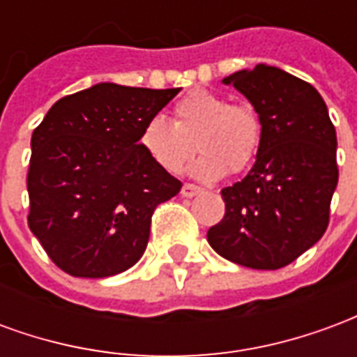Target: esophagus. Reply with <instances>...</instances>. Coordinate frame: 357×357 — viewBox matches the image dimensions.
Returning <instances> with one entry per match:
<instances>
[{
    "label": "esophagus",
    "mask_w": 357,
    "mask_h": 357,
    "mask_svg": "<svg viewBox=\"0 0 357 357\" xmlns=\"http://www.w3.org/2000/svg\"><path fill=\"white\" fill-rule=\"evenodd\" d=\"M201 191H202L201 187L193 185V183H185V185L181 187V197H185V199H191V197L199 195Z\"/></svg>",
    "instance_id": "34e87169"
}]
</instances>
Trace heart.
<instances>
[{"label":"heart","instance_id":"obj_1","mask_svg":"<svg viewBox=\"0 0 357 357\" xmlns=\"http://www.w3.org/2000/svg\"><path fill=\"white\" fill-rule=\"evenodd\" d=\"M262 143V122L252 105L229 102L227 97L195 89L174 107V124L160 116L149 120L141 132V147L160 168L176 174L193 156L189 174L216 181L247 170Z\"/></svg>","mask_w":357,"mask_h":357}]
</instances>
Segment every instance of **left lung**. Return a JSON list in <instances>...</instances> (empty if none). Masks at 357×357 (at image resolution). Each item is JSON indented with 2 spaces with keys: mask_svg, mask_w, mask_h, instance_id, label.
<instances>
[{
  "mask_svg": "<svg viewBox=\"0 0 357 357\" xmlns=\"http://www.w3.org/2000/svg\"><path fill=\"white\" fill-rule=\"evenodd\" d=\"M262 122L247 178L222 189L225 216L206 233L229 262L279 269L321 239L337 189V132L317 89L277 66L256 65L224 78Z\"/></svg>",
  "mask_w": 357,
  "mask_h": 357,
  "instance_id": "left-lung-1",
  "label": "left lung"
}]
</instances>
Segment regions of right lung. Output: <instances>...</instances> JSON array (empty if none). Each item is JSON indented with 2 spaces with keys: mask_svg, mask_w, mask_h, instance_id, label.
I'll list each match as a JSON object with an SVG mask.
<instances>
[{
  "mask_svg": "<svg viewBox=\"0 0 357 357\" xmlns=\"http://www.w3.org/2000/svg\"><path fill=\"white\" fill-rule=\"evenodd\" d=\"M179 89L102 82L59 99L32 133L28 227L68 275H116L145 252L153 212L181 181L141 147V132Z\"/></svg>",
  "mask_w": 357,
  "mask_h": 357,
  "instance_id": "obj_1",
  "label": "right lung"
}]
</instances>
